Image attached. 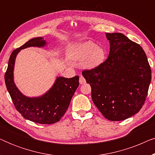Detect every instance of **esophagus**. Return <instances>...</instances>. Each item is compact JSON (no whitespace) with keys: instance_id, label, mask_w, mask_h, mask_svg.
Segmentation results:
<instances>
[{"instance_id":"34e87169","label":"esophagus","mask_w":155,"mask_h":155,"mask_svg":"<svg viewBox=\"0 0 155 155\" xmlns=\"http://www.w3.org/2000/svg\"><path fill=\"white\" fill-rule=\"evenodd\" d=\"M79 82H80V83L81 84H83L84 83H86V80H85V79H84V78L83 77V76L80 75Z\"/></svg>"}]
</instances>
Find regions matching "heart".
<instances>
[{"label": "heart", "instance_id": "b5f03b06", "mask_svg": "<svg viewBox=\"0 0 155 155\" xmlns=\"http://www.w3.org/2000/svg\"><path fill=\"white\" fill-rule=\"evenodd\" d=\"M70 57L75 61H81V67L94 70L103 64L106 58L104 49L92 41L80 42L72 46Z\"/></svg>", "mask_w": 155, "mask_h": 155}]
</instances>
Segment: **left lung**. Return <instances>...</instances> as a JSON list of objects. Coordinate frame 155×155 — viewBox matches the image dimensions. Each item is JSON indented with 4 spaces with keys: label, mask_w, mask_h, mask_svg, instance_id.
Segmentation results:
<instances>
[{
    "label": "left lung",
    "mask_w": 155,
    "mask_h": 155,
    "mask_svg": "<svg viewBox=\"0 0 155 155\" xmlns=\"http://www.w3.org/2000/svg\"><path fill=\"white\" fill-rule=\"evenodd\" d=\"M109 57L97 68L82 75L92 88L95 106L108 120L118 121L138 112L151 82L147 56L139 44L121 33H106Z\"/></svg>",
    "instance_id": "left-lung-1"
}]
</instances>
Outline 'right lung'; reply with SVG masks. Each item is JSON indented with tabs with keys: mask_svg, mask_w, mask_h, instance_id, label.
Masks as SVG:
<instances>
[{
	"mask_svg": "<svg viewBox=\"0 0 155 155\" xmlns=\"http://www.w3.org/2000/svg\"><path fill=\"white\" fill-rule=\"evenodd\" d=\"M47 42L43 37L33 38L10 55L5 74L6 87L16 109L27 120L41 124L58 122L68 108L71 99L79 86L78 75L71 78L57 77L53 86L45 94L29 97L22 94L14 82V68L17 55L28 47H44Z\"/></svg>",
	"mask_w": 155,
	"mask_h": 155,
	"instance_id": "1",
	"label": "right lung"
}]
</instances>
